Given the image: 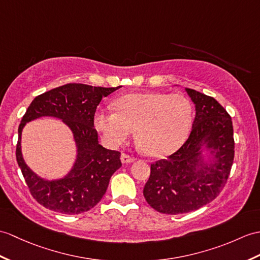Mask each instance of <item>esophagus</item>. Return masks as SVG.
<instances>
[{"instance_id": "esophagus-1", "label": "esophagus", "mask_w": 260, "mask_h": 260, "mask_svg": "<svg viewBox=\"0 0 260 260\" xmlns=\"http://www.w3.org/2000/svg\"><path fill=\"white\" fill-rule=\"evenodd\" d=\"M120 160H122L123 164H129V162L134 161V157H132V156L127 154H122V156H120Z\"/></svg>"}]
</instances>
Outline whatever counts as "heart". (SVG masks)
Returning a JSON list of instances; mask_svg holds the SVG:
<instances>
[{
  "mask_svg": "<svg viewBox=\"0 0 260 260\" xmlns=\"http://www.w3.org/2000/svg\"><path fill=\"white\" fill-rule=\"evenodd\" d=\"M115 111H99L95 127L108 146L127 141L135 128L144 152L165 157L182 146L192 123V106L183 94L161 92L131 93L114 102Z\"/></svg>",
  "mask_w": 260,
  "mask_h": 260,
  "instance_id": "1",
  "label": "heart"
}]
</instances>
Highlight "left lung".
<instances>
[{
	"mask_svg": "<svg viewBox=\"0 0 260 260\" xmlns=\"http://www.w3.org/2000/svg\"><path fill=\"white\" fill-rule=\"evenodd\" d=\"M195 104L190 135L167 159L150 165L143 194L162 214L192 212L209 204L224 188L234 161L232 118L214 98L185 88Z\"/></svg>",
	"mask_w": 260,
	"mask_h": 260,
	"instance_id": "1",
	"label": "left lung"
}]
</instances>
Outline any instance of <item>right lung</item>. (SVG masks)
<instances>
[{"label":"right lung","mask_w":260,"mask_h":260,"mask_svg":"<svg viewBox=\"0 0 260 260\" xmlns=\"http://www.w3.org/2000/svg\"><path fill=\"white\" fill-rule=\"evenodd\" d=\"M118 87H101L73 83L53 88L32 101L19 126L16 160L31 195L54 212L76 215L87 212L104 196L112 175L122 166L120 153L99 143L94 128L96 107L103 98ZM61 119L71 129L77 146V158L62 179L46 180L35 174L22 158L21 131L26 122L40 117Z\"/></svg>","instance_id":"add662e5"}]
</instances>
